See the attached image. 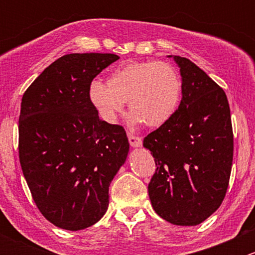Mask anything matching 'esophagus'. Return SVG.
Listing matches in <instances>:
<instances>
[{
    "mask_svg": "<svg viewBox=\"0 0 255 255\" xmlns=\"http://www.w3.org/2000/svg\"><path fill=\"white\" fill-rule=\"evenodd\" d=\"M128 140H129V144L133 146V148H138V146L142 145V138L138 137V135H134L133 133L128 132Z\"/></svg>",
    "mask_w": 255,
    "mask_h": 255,
    "instance_id": "1",
    "label": "esophagus"
}]
</instances>
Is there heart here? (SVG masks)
<instances>
[{
	"mask_svg": "<svg viewBox=\"0 0 255 255\" xmlns=\"http://www.w3.org/2000/svg\"><path fill=\"white\" fill-rule=\"evenodd\" d=\"M89 99L101 120L113 123L128 100V121L160 127L171 120L181 99V80L165 61H128L110 74L107 84L94 81Z\"/></svg>",
	"mask_w": 255,
	"mask_h": 255,
	"instance_id": "b5f03b06",
	"label": "heart"
}]
</instances>
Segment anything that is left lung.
<instances>
[{"label": "left lung", "instance_id": "8db88e82", "mask_svg": "<svg viewBox=\"0 0 255 255\" xmlns=\"http://www.w3.org/2000/svg\"><path fill=\"white\" fill-rule=\"evenodd\" d=\"M171 58V55H169ZM181 102L143 140L155 160L148 185L154 211L176 226H196L222 204L233 160V130L225 91L189 59L173 56Z\"/></svg>", "mask_w": 255, "mask_h": 255}]
</instances>
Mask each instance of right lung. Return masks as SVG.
<instances>
[{"mask_svg": "<svg viewBox=\"0 0 255 255\" xmlns=\"http://www.w3.org/2000/svg\"><path fill=\"white\" fill-rule=\"evenodd\" d=\"M116 54H68L24 92L19 161L33 200L54 226L79 231L109 207V187L129 151L122 126L100 120L89 86Z\"/></svg>", "mask_w": 255, "mask_h": 255, "instance_id": "obj_1", "label": "right lung"}]
</instances>
